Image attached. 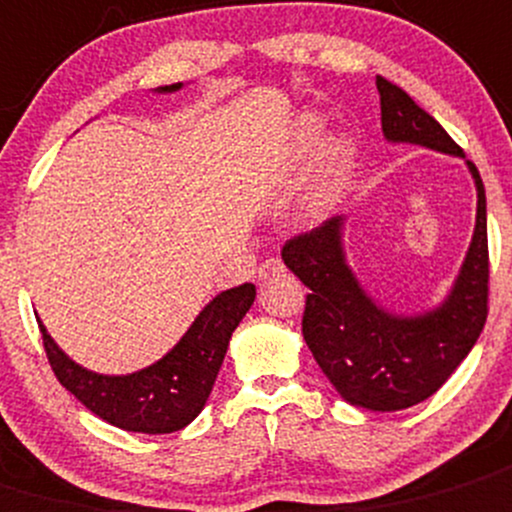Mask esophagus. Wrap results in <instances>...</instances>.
Returning <instances> with one entry per match:
<instances>
[{"instance_id":"34e87169","label":"esophagus","mask_w":512,"mask_h":512,"mask_svg":"<svg viewBox=\"0 0 512 512\" xmlns=\"http://www.w3.org/2000/svg\"><path fill=\"white\" fill-rule=\"evenodd\" d=\"M282 272H285V265H282L277 257H270V260L262 262L260 270H257V280H270V277L282 275Z\"/></svg>"}]
</instances>
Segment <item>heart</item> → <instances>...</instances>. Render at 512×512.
Instances as JSON below:
<instances>
[{
  "label": "heart",
  "mask_w": 512,
  "mask_h": 512,
  "mask_svg": "<svg viewBox=\"0 0 512 512\" xmlns=\"http://www.w3.org/2000/svg\"><path fill=\"white\" fill-rule=\"evenodd\" d=\"M322 135H325V119L320 114L300 117V122L292 130L290 145L282 152L280 167H277V180H280L282 187L297 185L310 157L322 145ZM352 160H355V145H352L350 137L335 135L322 145L320 170H317L315 185H312L310 197H307V215L320 217L335 202V197L340 195L342 182L350 175Z\"/></svg>",
  "instance_id": "b5f03b06"
}]
</instances>
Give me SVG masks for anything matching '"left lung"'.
Segmentation results:
<instances>
[{
    "label": "left lung",
    "instance_id": "obj_1",
    "mask_svg": "<svg viewBox=\"0 0 512 512\" xmlns=\"http://www.w3.org/2000/svg\"><path fill=\"white\" fill-rule=\"evenodd\" d=\"M382 137L465 160L448 132L398 84L377 77ZM475 230L458 277L435 307L415 315L382 307L357 280L345 252V215L282 247V260L310 287L302 317L307 347L345 403L372 413L413 408L458 370L488 317V207L473 162Z\"/></svg>",
    "mask_w": 512,
    "mask_h": 512
}]
</instances>
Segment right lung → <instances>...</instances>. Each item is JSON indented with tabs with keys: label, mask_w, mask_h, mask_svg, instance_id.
<instances>
[{
	"label": "right lung",
	"mask_w": 512,
	"mask_h": 512,
	"mask_svg": "<svg viewBox=\"0 0 512 512\" xmlns=\"http://www.w3.org/2000/svg\"><path fill=\"white\" fill-rule=\"evenodd\" d=\"M182 82L157 87V94L180 92ZM255 285L230 287L212 297L167 355L127 375H102L74 362L39 320L49 365L64 388L97 418L130 433L165 435L187 428L205 408L227 345L255 302Z\"/></svg>",
	"instance_id": "obj_1"
}]
</instances>
